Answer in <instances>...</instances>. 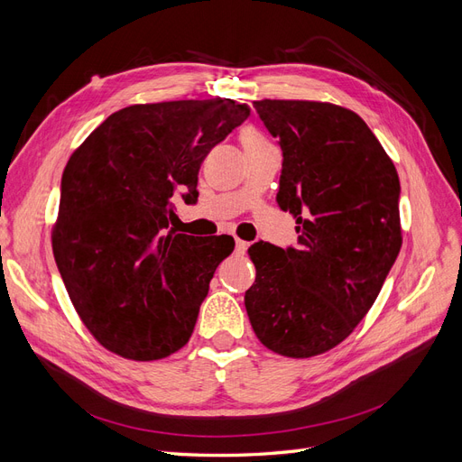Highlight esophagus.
<instances>
[{"mask_svg": "<svg viewBox=\"0 0 462 462\" xmlns=\"http://www.w3.org/2000/svg\"><path fill=\"white\" fill-rule=\"evenodd\" d=\"M246 248H248V243H246V241H243V239H235V253L245 254V253H246Z\"/></svg>", "mask_w": 462, "mask_h": 462, "instance_id": "obj_1", "label": "esophagus"}]
</instances>
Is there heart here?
<instances>
[{
	"instance_id": "1",
	"label": "heart",
	"mask_w": 462,
	"mask_h": 462,
	"mask_svg": "<svg viewBox=\"0 0 462 462\" xmlns=\"http://www.w3.org/2000/svg\"><path fill=\"white\" fill-rule=\"evenodd\" d=\"M262 143H268V138H265L258 129L254 127H246L241 133V144L245 146H253V144H262Z\"/></svg>"
}]
</instances>
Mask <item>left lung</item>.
<instances>
[{
    "label": "left lung",
    "instance_id": "8db88e82",
    "mask_svg": "<svg viewBox=\"0 0 462 462\" xmlns=\"http://www.w3.org/2000/svg\"><path fill=\"white\" fill-rule=\"evenodd\" d=\"M283 152L277 204L297 219L299 246L256 243L245 306L270 351L310 358L355 331L401 245L399 175L355 111L310 100L253 102Z\"/></svg>",
    "mask_w": 462,
    "mask_h": 462
}]
</instances>
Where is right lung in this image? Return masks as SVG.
Instances as JSON below:
<instances>
[{"label": "right lung", "mask_w": 462, "mask_h": 462, "mask_svg": "<svg viewBox=\"0 0 462 462\" xmlns=\"http://www.w3.org/2000/svg\"><path fill=\"white\" fill-rule=\"evenodd\" d=\"M248 116L229 97L134 104L69 158L53 256L82 324L109 353L160 360L190 339L235 243L167 232L173 199L197 202L204 158Z\"/></svg>", "instance_id": "1"}]
</instances>
